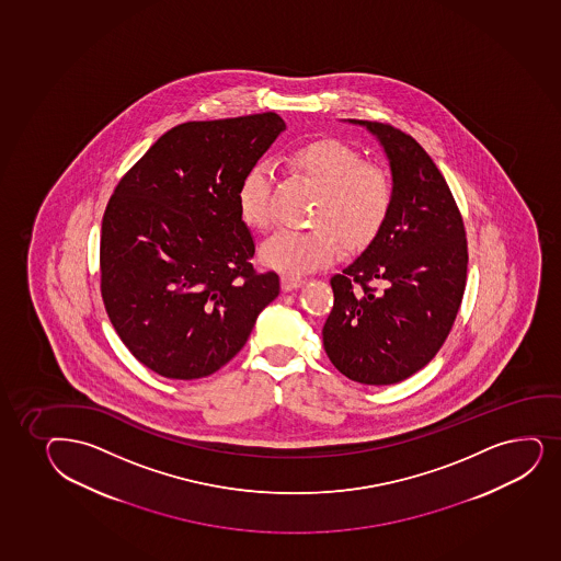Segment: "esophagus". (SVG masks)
I'll use <instances>...</instances> for the list:
<instances>
[{
    "label": "esophagus",
    "instance_id": "1",
    "mask_svg": "<svg viewBox=\"0 0 561 561\" xmlns=\"http://www.w3.org/2000/svg\"><path fill=\"white\" fill-rule=\"evenodd\" d=\"M280 284H283L284 291L297 290V288L304 284V278L291 277V275H283V278H280Z\"/></svg>",
    "mask_w": 561,
    "mask_h": 561
}]
</instances>
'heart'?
<instances>
[{"label":"heart","mask_w":561,"mask_h":561,"mask_svg":"<svg viewBox=\"0 0 561 561\" xmlns=\"http://www.w3.org/2000/svg\"><path fill=\"white\" fill-rule=\"evenodd\" d=\"M290 164L318 188L316 226L273 233L260 249L265 267L307 275L333 262L342 243L357 251L378 238L393 206V185L380 167L363 162L357 149L333 138L296 149ZM271 188L273 167L265 161L254 162L239 181V215L254 230L271 226Z\"/></svg>","instance_id":"obj_1"}]
</instances>
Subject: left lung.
<instances>
[{"instance_id": "8db88e82", "label": "left lung", "mask_w": 561, "mask_h": 561, "mask_svg": "<svg viewBox=\"0 0 561 561\" xmlns=\"http://www.w3.org/2000/svg\"><path fill=\"white\" fill-rule=\"evenodd\" d=\"M346 122L380 142L393 206L378 238L331 278L323 348L350 380L391 386L428 365L451 331L466 286V232L444 175L412 136Z\"/></svg>"}]
</instances>
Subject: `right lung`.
Here are the masks:
<instances>
[{
    "label": "right lung",
    "mask_w": 561,
    "mask_h": 561,
    "mask_svg": "<svg viewBox=\"0 0 561 561\" xmlns=\"http://www.w3.org/2000/svg\"><path fill=\"white\" fill-rule=\"evenodd\" d=\"M286 123L275 112L188 122L125 174L103 217L101 291L130 354L172 380L217 373L278 296L257 275L239 181Z\"/></svg>",
    "instance_id": "add662e5"
}]
</instances>
